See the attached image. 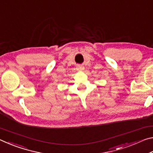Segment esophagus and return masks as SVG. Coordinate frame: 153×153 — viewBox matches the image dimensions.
Returning a JSON list of instances; mask_svg holds the SVG:
<instances>
[{"label":"esophagus","mask_w":153,"mask_h":153,"mask_svg":"<svg viewBox=\"0 0 153 153\" xmlns=\"http://www.w3.org/2000/svg\"><path fill=\"white\" fill-rule=\"evenodd\" d=\"M77 70H79V71H83L84 69V67L82 65H77Z\"/></svg>","instance_id":"esophagus-1"}]
</instances>
